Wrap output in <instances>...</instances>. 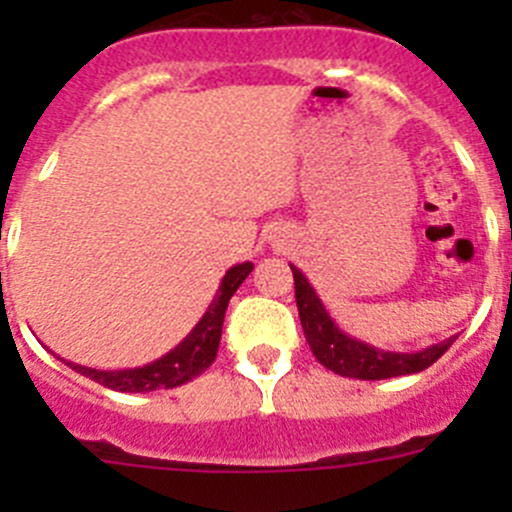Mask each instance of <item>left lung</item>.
<instances>
[{"instance_id": "obj_1", "label": "left lung", "mask_w": 512, "mask_h": 512, "mask_svg": "<svg viewBox=\"0 0 512 512\" xmlns=\"http://www.w3.org/2000/svg\"><path fill=\"white\" fill-rule=\"evenodd\" d=\"M289 267H292L294 275V299H297L299 322H302L309 349L317 356L319 364H324L334 374L364 381L416 374V371L428 369L433 361L441 359L448 352V347L456 342V337H448L446 342H438L433 347L421 349V352H384L379 347H371V344L342 332L337 322L329 317L327 307L317 297L307 277L302 275V270H297L294 265Z\"/></svg>"}]
</instances>
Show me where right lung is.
Segmentation results:
<instances>
[{
	"instance_id": "add662e5",
	"label": "right lung",
	"mask_w": 512,
	"mask_h": 512,
	"mask_svg": "<svg viewBox=\"0 0 512 512\" xmlns=\"http://www.w3.org/2000/svg\"><path fill=\"white\" fill-rule=\"evenodd\" d=\"M252 262H240V265L230 267L225 272L223 282H220L218 292H215L213 302H210L208 312L200 317V322L190 329L188 337L163 354L160 359L151 361L146 366H136V369H121V371H101L91 369V366L74 364V361H64L69 369L79 371L86 379H94L101 386H108L113 391H128V394H146V391L156 389H175L180 384H188L195 376L203 374L218 356L220 334H223L225 309L237 287L245 282V277L252 272Z\"/></svg>"
}]
</instances>
